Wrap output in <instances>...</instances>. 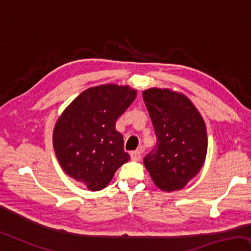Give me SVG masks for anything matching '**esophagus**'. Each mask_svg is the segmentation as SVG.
Instances as JSON below:
<instances>
[{"instance_id": "esophagus-1", "label": "esophagus", "mask_w": 251, "mask_h": 251, "mask_svg": "<svg viewBox=\"0 0 251 251\" xmlns=\"http://www.w3.org/2000/svg\"><path fill=\"white\" fill-rule=\"evenodd\" d=\"M130 158H132L133 160L135 161H139L141 158H142V154H141V151L136 150V151H133V152H130Z\"/></svg>"}]
</instances>
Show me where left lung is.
Segmentation results:
<instances>
[{"label":"left lung","instance_id":"8db88e82","mask_svg":"<svg viewBox=\"0 0 251 251\" xmlns=\"http://www.w3.org/2000/svg\"><path fill=\"white\" fill-rule=\"evenodd\" d=\"M157 143L143 162L162 191H176L188 184L202 167L207 153L206 125L184 95L171 90L143 91Z\"/></svg>","mask_w":251,"mask_h":251}]
</instances>
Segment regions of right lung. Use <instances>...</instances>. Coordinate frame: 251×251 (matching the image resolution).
<instances>
[{
    "mask_svg": "<svg viewBox=\"0 0 251 251\" xmlns=\"http://www.w3.org/2000/svg\"><path fill=\"white\" fill-rule=\"evenodd\" d=\"M136 97L128 86L101 85L82 92L53 130V147L63 171L92 191L105 188L129 160L116 121Z\"/></svg>",
    "mask_w": 251,
    "mask_h": 251,
    "instance_id": "add662e5",
    "label": "right lung"
}]
</instances>
